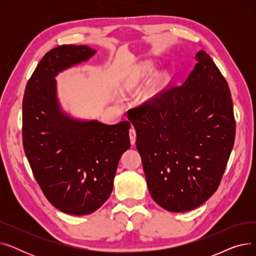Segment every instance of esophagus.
Returning a JSON list of instances; mask_svg holds the SVG:
<instances>
[{
    "instance_id": "obj_1",
    "label": "esophagus",
    "mask_w": 256,
    "mask_h": 256,
    "mask_svg": "<svg viewBox=\"0 0 256 256\" xmlns=\"http://www.w3.org/2000/svg\"><path fill=\"white\" fill-rule=\"evenodd\" d=\"M130 144L134 145L136 142V130L134 128H130Z\"/></svg>"
}]
</instances>
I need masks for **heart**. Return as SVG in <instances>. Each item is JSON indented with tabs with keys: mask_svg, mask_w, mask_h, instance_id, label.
<instances>
[{
	"mask_svg": "<svg viewBox=\"0 0 256 256\" xmlns=\"http://www.w3.org/2000/svg\"><path fill=\"white\" fill-rule=\"evenodd\" d=\"M145 68H146V67H145Z\"/></svg>",
	"mask_w": 256,
	"mask_h": 256,
	"instance_id": "obj_1",
	"label": "heart"
}]
</instances>
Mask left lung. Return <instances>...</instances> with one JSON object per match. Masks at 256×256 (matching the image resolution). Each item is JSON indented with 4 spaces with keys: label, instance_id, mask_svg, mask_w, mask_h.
<instances>
[{
    "label": "left lung",
    "instance_id": "1",
    "mask_svg": "<svg viewBox=\"0 0 256 256\" xmlns=\"http://www.w3.org/2000/svg\"><path fill=\"white\" fill-rule=\"evenodd\" d=\"M196 60L182 86L128 112L148 191L173 212L194 210L216 192L236 137L226 80L204 50Z\"/></svg>",
    "mask_w": 256,
    "mask_h": 256
}]
</instances>
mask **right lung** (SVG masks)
<instances>
[{
	"label": "right lung",
	"instance_id": "1",
	"mask_svg": "<svg viewBox=\"0 0 256 256\" xmlns=\"http://www.w3.org/2000/svg\"><path fill=\"white\" fill-rule=\"evenodd\" d=\"M96 52L72 44L50 50L28 80L22 100V144L34 178L54 206L76 216L106 202L120 156L130 146L128 121L108 126L80 120L60 108L56 76Z\"/></svg>",
	"mask_w": 256,
	"mask_h": 256
}]
</instances>
